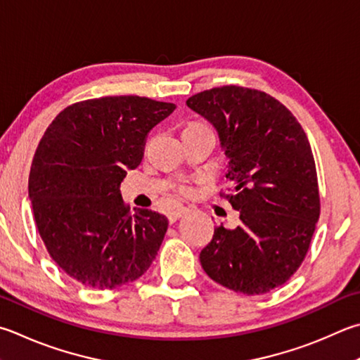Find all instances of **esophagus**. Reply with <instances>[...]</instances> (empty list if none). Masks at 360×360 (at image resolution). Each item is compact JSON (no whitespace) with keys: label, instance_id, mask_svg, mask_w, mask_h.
I'll return each mask as SVG.
<instances>
[{"label":"esophagus","instance_id":"1","mask_svg":"<svg viewBox=\"0 0 360 360\" xmlns=\"http://www.w3.org/2000/svg\"><path fill=\"white\" fill-rule=\"evenodd\" d=\"M186 212H187V209H186V207H178V209H176V211L169 212V215H168V220H169V224H174V221L178 220V219H181L182 215H184Z\"/></svg>","mask_w":360,"mask_h":360}]
</instances>
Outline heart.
<instances>
[{
	"label": "heart",
	"instance_id": "b5f03b06",
	"mask_svg": "<svg viewBox=\"0 0 360 360\" xmlns=\"http://www.w3.org/2000/svg\"><path fill=\"white\" fill-rule=\"evenodd\" d=\"M179 191H181L182 193H188V192H191V188H188L187 186H181Z\"/></svg>",
	"mask_w": 360,
	"mask_h": 360
}]
</instances>
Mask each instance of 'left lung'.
<instances>
[{
    "instance_id": "left-lung-1",
    "label": "left lung",
    "mask_w": 360,
    "mask_h": 360,
    "mask_svg": "<svg viewBox=\"0 0 360 360\" xmlns=\"http://www.w3.org/2000/svg\"><path fill=\"white\" fill-rule=\"evenodd\" d=\"M187 107L212 124L228 159L226 200L239 211L200 253L214 282L244 294L283 285L299 269L319 219L315 160L304 129L272 96L243 86L195 94Z\"/></svg>"
}]
</instances>
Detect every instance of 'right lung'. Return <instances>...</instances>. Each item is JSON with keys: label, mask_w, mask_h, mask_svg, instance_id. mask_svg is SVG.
<instances>
[{"label": "right lung", "mask_w": 360, "mask_h": 360, "mask_svg": "<svg viewBox=\"0 0 360 360\" xmlns=\"http://www.w3.org/2000/svg\"><path fill=\"white\" fill-rule=\"evenodd\" d=\"M176 105L140 96L74 103L45 130L32 159L28 197L55 263L84 286L134 282L155 259L168 219L130 214L120 186L143 159L149 130Z\"/></svg>", "instance_id": "add662e5"}]
</instances>
